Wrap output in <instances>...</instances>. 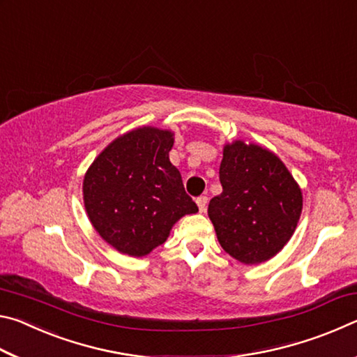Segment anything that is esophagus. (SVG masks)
Instances as JSON below:
<instances>
[{
    "label": "esophagus",
    "instance_id": "obj_1",
    "mask_svg": "<svg viewBox=\"0 0 357 357\" xmlns=\"http://www.w3.org/2000/svg\"><path fill=\"white\" fill-rule=\"evenodd\" d=\"M197 204H198V209H200V213H204L208 206V197L206 195H202L197 198Z\"/></svg>",
    "mask_w": 357,
    "mask_h": 357
}]
</instances>
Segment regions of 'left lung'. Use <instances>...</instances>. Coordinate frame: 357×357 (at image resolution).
<instances>
[{
	"instance_id": "1",
	"label": "left lung",
	"mask_w": 357,
	"mask_h": 357,
	"mask_svg": "<svg viewBox=\"0 0 357 357\" xmlns=\"http://www.w3.org/2000/svg\"><path fill=\"white\" fill-rule=\"evenodd\" d=\"M222 193L208 215L228 255L244 264L268 261L291 239L302 213V190L273 151L234 140L223 146Z\"/></svg>"
}]
</instances>
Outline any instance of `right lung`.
Wrapping results in <instances>:
<instances>
[{
	"label": "right lung",
	"instance_id": "right-lung-1",
	"mask_svg": "<svg viewBox=\"0 0 357 357\" xmlns=\"http://www.w3.org/2000/svg\"><path fill=\"white\" fill-rule=\"evenodd\" d=\"M173 143L174 132L142 126L114 138L84 173L89 220L124 255H148L181 217L198 213L168 157Z\"/></svg>",
	"mask_w": 357,
	"mask_h": 357
}]
</instances>
